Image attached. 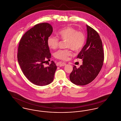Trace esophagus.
Instances as JSON below:
<instances>
[{"label":"esophagus","mask_w":121,"mask_h":121,"mask_svg":"<svg viewBox=\"0 0 121 121\" xmlns=\"http://www.w3.org/2000/svg\"><path fill=\"white\" fill-rule=\"evenodd\" d=\"M66 64L65 63H58L57 64V66H58L59 67H62V66H64L66 65Z\"/></svg>","instance_id":"obj_1"}]
</instances>
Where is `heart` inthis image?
<instances>
[{
  "instance_id": "b5f03b06",
  "label": "heart",
  "mask_w": 121,
  "mask_h": 121,
  "mask_svg": "<svg viewBox=\"0 0 121 121\" xmlns=\"http://www.w3.org/2000/svg\"><path fill=\"white\" fill-rule=\"evenodd\" d=\"M57 37L62 40H66L65 47L72 49L75 52H79L84 47L85 41V35L82 31H77L71 27H66L58 31L56 33ZM47 44L49 48L56 49L59 44V39L54 36H49L47 39ZM71 55V52L69 49L60 50L56 52L55 56L56 58L66 60Z\"/></svg>"
}]
</instances>
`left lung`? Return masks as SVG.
<instances>
[{"label":"left lung","mask_w":121,"mask_h":121,"mask_svg":"<svg viewBox=\"0 0 121 121\" xmlns=\"http://www.w3.org/2000/svg\"><path fill=\"white\" fill-rule=\"evenodd\" d=\"M86 42L77 58L82 59L79 68L74 66L69 75L70 81L75 85L83 86L91 82L101 69L104 60L102 42L98 32L86 25Z\"/></svg>","instance_id":"8db88e82"}]
</instances>
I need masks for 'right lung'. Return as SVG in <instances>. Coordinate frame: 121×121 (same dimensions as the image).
<instances>
[{
    "instance_id": "right-lung-1",
    "label": "right lung",
    "mask_w": 121,
    "mask_h": 121,
    "mask_svg": "<svg viewBox=\"0 0 121 121\" xmlns=\"http://www.w3.org/2000/svg\"><path fill=\"white\" fill-rule=\"evenodd\" d=\"M52 31L48 23L37 24L24 34L19 42L17 60L21 69L28 80L38 86L47 85L54 79L55 63L52 61L44 66L46 60L51 57L47 39Z\"/></svg>"
}]
</instances>
